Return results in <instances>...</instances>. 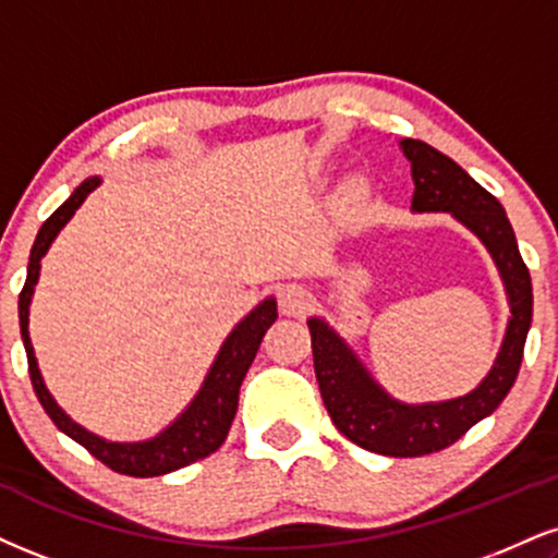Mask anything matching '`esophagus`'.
<instances>
[{
    "mask_svg": "<svg viewBox=\"0 0 558 558\" xmlns=\"http://www.w3.org/2000/svg\"><path fill=\"white\" fill-rule=\"evenodd\" d=\"M312 296L301 286H283L278 293V306L286 317H301L308 308Z\"/></svg>",
    "mask_w": 558,
    "mask_h": 558,
    "instance_id": "1",
    "label": "esophagus"
}]
</instances>
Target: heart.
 Masks as SVG:
<instances>
[{
	"label": "heart",
	"instance_id": "1",
	"mask_svg": "<svg viewBox=\"0 0 558 558\" xmlns=\"http://www.w3.org/2000/svg\"><path fill=\"white\" fill-rule=\"evenodd\" d=\"M355 192H359V186H355V184H353V186H351V194H355Z\"/></svg>",
	"mask_w": 558,
	"mask_h": 558
}]
</instances>
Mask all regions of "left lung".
Masks as SVG:
<instances>
[{
    "instance_id": "1",
    "label": "left lung",
    "mask_w": 558,
    "mask_h": 558,
    "mask_svg": "<svg viewBox=\"0 0 558 558\" xmlns=\"http://www.w3.org/2000/svg\"><path fill=\"white\" fill-rule=\"evenodd\" d=\"M400 147L411 160L415 184L411 210L452 213V218L483 241L505 280L512 317L492 372L462 398L408 405L379 387L353 348H348L325 319H308V332L322 400L338 432L368 452L387 458H421L454 445L468 428L492 415L507 398L520 372L533 319V286L517 250L512 223L499 199L436 147L421 140H400Z\"/></svg>"
}]
</instances>
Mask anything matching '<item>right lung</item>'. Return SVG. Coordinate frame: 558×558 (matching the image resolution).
Here are the masks:
<instances>
[{"instance_id": "right-lung-1", "label": "right lung", "mask_w": 558, "mask_h": 558, "mask_svg": "<svg viewBox=\"0 0 558 558\" xmlns=\"http://www.w3.org/2000/svg\"><path fill=\"white\" fill-rule=\"evenodd\" d=\"M98 184V177L85 179L83 184L70 194V199H66L59 210L51 213V218L46 220L41 231H38L36 244H33L31 250L28 278H25V286L23 291H20L17 301L20 338H23L25 353H28V374L33 389H36V398L44 405V411L49 413V418L57 424L59 432H64L70 439H75L77 445H83L93 458L104 462L111 471L122 475H134V478H153V475H163L179 471V468L192 465V462L207 458V454H213L215 449L223 445L228 428H231V421L239 408L241 381H244L246 372H250L267 327L278 319V304H275V299H265L257 308H252V312L233 327V332L228 335L226 343L220 345L218 355H215L203 387H199V392L194 395V400L186 405V411L181 413L173 424L166 426L163 432L153 436V439L109 441L104 439V436H96L93 432H87V428L75 424V421L57 405V400L51 398V392L44 385L41 368H38L28 335V314L33 288L38 283V272H41L44 254L49 252L57 233L62 231L66 220L75 215L77 207L85 203L87 194L96 190Z\"/></svg>"}]
</instances>
